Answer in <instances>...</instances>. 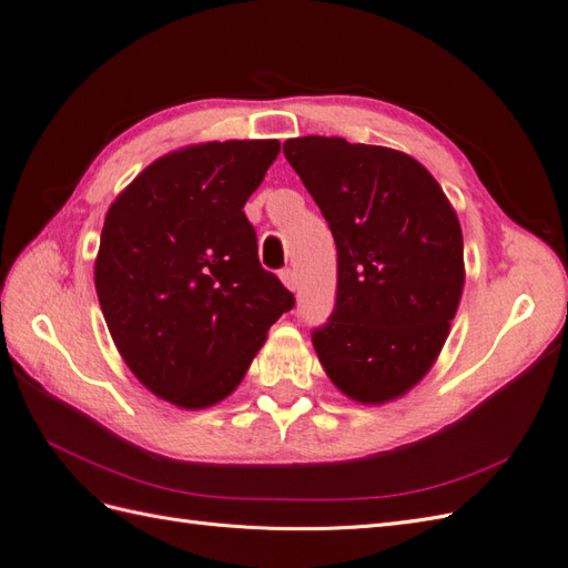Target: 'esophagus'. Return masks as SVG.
Here are the masks:
<instances>
[{
  "label": "esophagus",
  "mask_w": 568,
  "mask_h": 568,
  "mask_svg": "<svg viewBox=\"0 0 568 568\" xmlns=\"http://www.w3.org/2000/svg\"><path fill=\"white\" fill-rule=\"evenodd\" d=\"M280 280L284 282V286H286L288 291H296L298 280H296V272L291 270V267H286V270H282V272H280Z\"/></svg>",
  "instance_id": "esophagus-1"
}]
</instances>
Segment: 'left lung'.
I'll return each instance as SVG.
<instances>
[{
    "label": "left lung",
    "mask_w": 568,
    "mask_h": 568,
    "mask_svg": "<svg viewBox=\"0 0 568 568\" xmlns=\"http://www.w3.org/2000/svg\"><path fill=\"white\" fill-rule=\"evenodd\" d=\"M284 156L336 242L334 313L313 332L332 384L363 405L400 398L434 367L464 286L457 213L403 151L296 136Z\"/></svg>",
    "instance_id": "8db88e82"
}]
</instances>
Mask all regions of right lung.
<instances>
[{
    "label": "right lung",
    "instance_id": "right-lung-1",
    "mask_svg": "<svg viewBox=\"0 0 568 568\" xmlns=\"http://www.w3.org/2000/svg\"><path fill=\"white\" fill-rule=\"evenodd\" d=\"M277 153V140L178 149L106 213L94 263L101 313L130 372L182 409L225 400L296 303L261 267L244 215Z\"/></svg>",
    "mask_w": 568,
    "mask_h": 568
}]
</instances>
